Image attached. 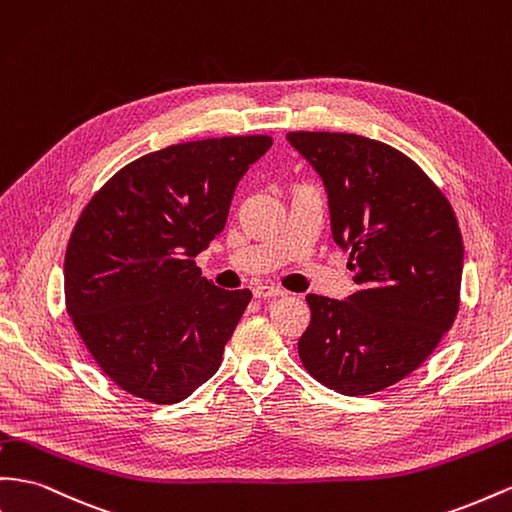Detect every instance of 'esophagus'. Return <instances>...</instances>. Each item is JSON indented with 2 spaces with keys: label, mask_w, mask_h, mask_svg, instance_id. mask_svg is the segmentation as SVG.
I'll return each instance as SVG.
<instances>
[{
  "label": "esophagus",
  "mask_w": 512,
  "mask_h": 512,
  "mask_svg": "<svg viewBox=\"0 0 512 512\" xmlns=\"http://www.w3.org/2000/svg\"><path fill=\"white\" fill-rule=\"evenodd\" d=\"M252 293H254L256 299H278V297L286 295L282 288L271 286V284H258V286L252 288Z\"/></svg>",
  "instance_id": "34e87169"
}]
</instances>
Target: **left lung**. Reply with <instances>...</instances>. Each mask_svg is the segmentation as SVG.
I'll list each match as a JSON object with an SVG mask.
<instances>
[{"label":"left lung","mask_w":512,"mask_h":512,"mask_svg":"<svg viewBox=\"0 0 512 512\" xmlns=\"http://www.w3.org/2000/svg\"><path fill=\"white\" fill-rule=\"evenodd\" d=\"M321 176L331 237L357 293L308 295L299 357L327 388L362 396L405 379L459 312L463 239L450 202L396 148L353 133L286 135Z\"/></svg>","instance_id":"left-lung-1"}]
</instances>
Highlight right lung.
I'll return each mask as SVG.
<instances>
[{
    "label": "right lung",
    "mask_w": 512,
    "mask_h": 512,
    "mask_svg": "<svg viewBox=\"0 0 512 512\" xmlns=\"http://www.w3.org/2000/svg\"><path fill=\"white\" fill-rule=\"evenodd\" d=\"M267 135L168 146L124 165L77 219L64 258L66 310L124 392L181 403L209 381L252 299L202 278L196 258L224 230Z\"/></svg>",
    "instance_id": "obj_1"
}]
</instances>
